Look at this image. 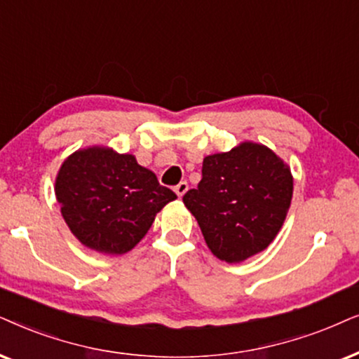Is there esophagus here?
Here are the masks:
<instances>
[{"instance_id": "obj_1", "label": "esophagus", "mask_w": 359, "mask_h": 359, "mask_svg": "<svg viewBox=\"0 0 359 359\" xmlns=\"http://www.w3.org/2000/svg\"><path fill=\"white\" fill-rule=\"evenodd\" d=\"M174 190H175V194L177 195H179V197H182V195L185 194V192H187V190H189V184L187 182H185V180H182V182H180V184H177L175 185V187H174Z\"/></svg>"}]
</instances>
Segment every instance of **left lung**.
Listing matches in <instances>:
<instances>
[{"label": "left lung", "mask_w": 359, "mask_h": 359, "mask_svg": "<svg viewBox=\"0 0 359 359\" xmlns=\"http://www.w3.org/2000/svg\"><path fill=\"white\" fill-rule=\"evenodd\" d=\"M290 169L274 152L243 142L203 159L202 180L184 203L222 261L241 262L269 246L292 200Z\"/></svg>", "instance_id": "8db88e82"}]
</instances>
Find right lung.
<instances>
[{
  "instance_id": "right-lung-1",
  "label": "right lung",
  "mask_w": 359,
  "mask_h": 359,
  "mask_svg": "<svg viewBox=\"0 0 359 359\" xmlns=\"http://www.w3.org/2000/svg\"><path fill=\"white\" fill-rule=\"evenodd\" d=\"M62 217L82 245L107 255H123L140 243L156 213L177 198L154 172L131 154L107 147L76 151L55 180Z\"/></svg>"
}]
</instances>
